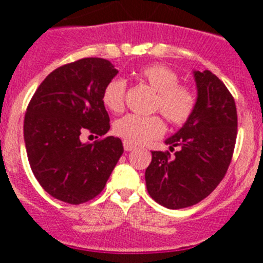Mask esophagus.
<instances>
[{
    "label": "esophagus",
    "mask_w": 263,
    "mask_h": 263,
    "mask_svg": "<svg viewBox=\"0 0 263 263\" xmlns=\"http://www.w3.org/2000/svg\"><path fill=\"white\" fill-rule=\"evenodd\" d=\"M124 148H125V152H133V150H136L137 146L133 145V143H129L126 142V141H124Z\"/></svg>",
    "instance_id": "1"
}]
</instances>
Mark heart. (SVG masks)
<instances>
[{"instance_id": "1", "label": "heart", "mask_w": 263, "mask_h": 263, "mask_svg": "<svg viewBox=\"0 0 263 263\" xmlns=\"http://www.w3.org/2000/svg\"><path fill=\"white\" fill-rule=\"evenodd\" d=\"M137 75L143 83L157 90L153 109L160 111L171 125H183L190 120L196 106L194 90L179 83V76L173 68L164 64H148L139 68ZM126 81L111 79L103 90V103L113 113H121L125 108ZM117 137L133 145L148 142L164 132V122L158 115H126L113 125Z\"/></svg>"}]
</instances>
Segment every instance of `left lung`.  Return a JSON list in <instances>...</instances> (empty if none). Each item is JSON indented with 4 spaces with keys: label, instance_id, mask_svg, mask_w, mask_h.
I'll return each instance as SVG.
<instances>
[{
    "label": "left lung",
    "instance_id": "left-lung-1",
    "mask_svg": "<svg viewBox=\"0 0 263 263\" xmlns=\"http://www.w3.org/2000/svg\"><path fill=\"white\" fill-rule=\"evenodd\" d=\"M196 106L178 133L166 139L169 152H152L145 179L160 205L180 210L205 199L220 184L233 157L237 109L232 93L211 71H195Z\"/></svg>",
    "mask_w": 263,
    "mask_h": 263
}]
</instances>
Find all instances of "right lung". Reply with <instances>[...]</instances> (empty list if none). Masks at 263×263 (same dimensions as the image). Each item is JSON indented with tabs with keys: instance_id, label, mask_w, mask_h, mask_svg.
<instances>
[{
	"instance_id": "right-lung-1",
	"label": "right lung",
	"mask_w": 263,
	"mask_h": 263,
	"mask_svg": "<svg viewBox=\"0 0 263 263\" xmlns=\"http://www.w3.org/2000/svg\"><path fill=\"white\" fill-rule=\"evenodd\" d=\"M117 69L109 60L84 58L52 71L30 100L23 136L32 174L47 194L68 204L103 191L124 153L110 129L103 90ZM84 133L103 136L83 144Z\"/></svg>"
}]
</instances>
